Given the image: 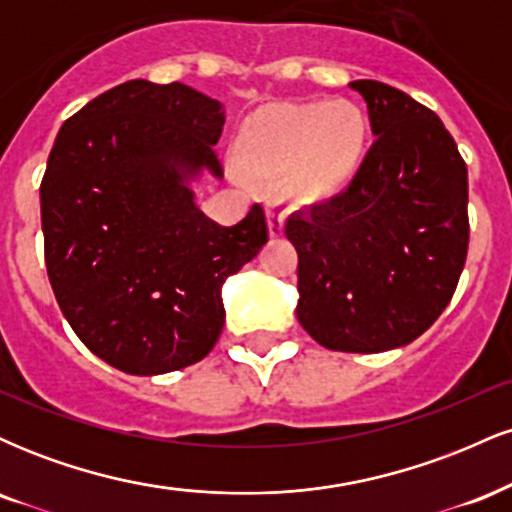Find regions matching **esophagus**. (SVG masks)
I'll return each instance as SVG.
<instances>
[{
    "mask_svg": "<svg viewBox=\"0 0 512 512\" xmlns=\"http://www.w3.org/2000/svg\"><path fill=\"white\" fill-rule=\"evenodd\" d=\"M267 226H269V236L279 238L284 233V211L276 209L274 204L267 207Z\"/></svg>",
    "mask_w": 512,
    "mask_h": 512,
    "instance_id": "obj_1",
    "label": "esophagus"
}]
</instances>
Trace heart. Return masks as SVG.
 Masks as SVG:
<instances>
[{
	"label": "heart",
	"instance_id": "b5f03b06",
	"mask_svg": "<svg viewBox=\"0 0 512 512\" xmlns=\"http://www.w3.org/2000/svg\"><path fill=\"white\" fill-rule=\"evenodd\" d=\"M370 117L349 98L264 105L240 125L236 151L250 178L281 182L298 207L330 204L366 166Z\"/></svg>",
	"mask_w": 512,
	"mask_h": 512
}]
</instances>
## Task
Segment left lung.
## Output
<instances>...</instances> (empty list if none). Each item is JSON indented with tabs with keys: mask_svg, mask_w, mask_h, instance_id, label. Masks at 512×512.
<instances>
[{
	"mask_svg": "<svg viewBox=\"0 0 512 512\" xmlns=\"http://www.w3.org/2000/svg\"><path fill=\"white\" fill-rule=\"evenodd\" d=\"M375 139L351 190L286 221L298 322L332 351L378 354L448 308L469 245L467 166L440 117L383 81H351Z\"/></svg>",
	"mask_w": 512,
	"mask_h": 512,
	"instance_id": "1",
	"label": "left lung"
}]
</instances>
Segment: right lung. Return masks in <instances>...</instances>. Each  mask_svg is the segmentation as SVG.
Instances as JSON below:
<instances>
[{
    "mask_svg": "<svg viewBox=\"0 0 512 512\" xmlns=\"http://www.w3.org/2000/svg\"><path fill=\"white\" fill-rule=\"evenodd\" d=\"M221 103L134 79L64 122L40 182L45 267L62 315L105 363L161 375L202 361L223 330L221 286L267 243L252 204L219 226L190 180L223 178Z\"/></svg>",
    "mask_w": 512,
    "mask_h": 512,
    "instance_id": "add662e5",
    "label": "right lung"
}]
</instances>
